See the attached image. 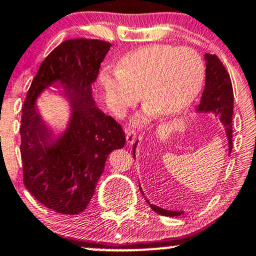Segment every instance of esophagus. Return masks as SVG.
Segmentation results:
<instances>
[{"instance_id":"obj_1","label":"esophagus","mask_w":256,"mask_h":256,"mask_svg":"<svg viewBox=\"0 0 256 256\" xmlns=\"http://www.w3.org/2000/svg\"><path fill=\"white\" fill-rule=\"evenodd\" d=\"M126 139H127L128 144H134L135 140H136V133L132 129H126Z\"/></svg>"}]
</instances>
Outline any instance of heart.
<instances>
[{"instance_id":"obj_1","label":"heart","mask_w":256,"mask_h":256,"mask_svg":"<svg viewBox=\"0 0 256 256\" xmlns=\"http://www.w3.org/2000/svg\"><path fill=\"white\" fill-rule=\"evenodd\" d=\"M205 79V62L196 50L171 44L140 48L108 69L102 81L111 109L122 115L142 98L144 109L133 123L142 127L157 114L177 115L193 103Z\"/></svg>"}]
</instances>
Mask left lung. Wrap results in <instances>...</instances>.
<instances>
[{
    "instance_id": "1",
    "label": "left lung",
    "mask_w": 256,
    "mask_h": 256,
    "mask_svg": "<svg viewBox=\"0 0 256 256\" xmlns=\"http://www.w3.org/2000/svg\"><path fill=\"white\" fill-rule=\"evenodd\" d=\"M206 81L205 90L199 106L196 108V112H212L216 117H219L222 124L224 126L226 133L228 144H229V154L232 150V116H234V91L231 84L230 75L223 66L220 60L216 55L206 54ZM136 144H134L133 154L135 157V148ZM142 192V189L140 188ZM146 199V198H145ZM147 202L148 200L146 199ZM150 204V202H148ZM150 207L154 212L168 217H178L183 214L181 211H170V210L162 208L153 204H150Z\"/></svg>"
}]
</instances>
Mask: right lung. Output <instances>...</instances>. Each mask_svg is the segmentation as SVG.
Masks as SVG:
<instances>
[{"instance_id": "obj_1", "label": "right lung", "mask_w": 256, "mask_h": 256, "mask_svg": "<svg viewBox=\"0 0 256 256\" xmlns=\"http://www.w3.org/2000/svg\"><path fill=\"white\" fill-rule=\"evenodd\" d=\"M111 44L98 39H68L42 62L27 92L21 118L24 184L45 207L79 214L94 194L108 156L122 148L126 135L111 116L96 106L92 85ZM51 86L72 108L58 137L36 110V99Z\"/></svg>"}]
</instances>
